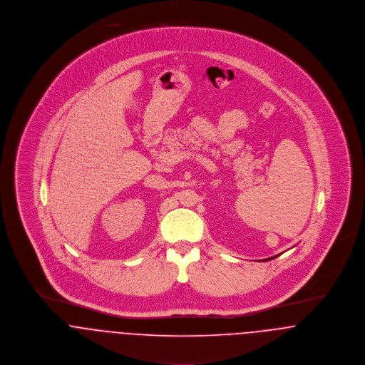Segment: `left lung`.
Wrapping results in <instances>:
<instances>
[{
	"label": "left lung",
	"instance_id": "1",
	"mask_svg": "<svg viewBox=\"0 0 365 365\" xmlns=\"http://www.w3.org/2000/svg\"><path fill=\"white\" fill-rule=\"evenodd\" d=\"M276 257V256H274ZM274 257H270V259H266V260H272V259H274Z\"/></svg>",
	"mask_w": 365,
	"mask_h": 365
}]
</instances>
